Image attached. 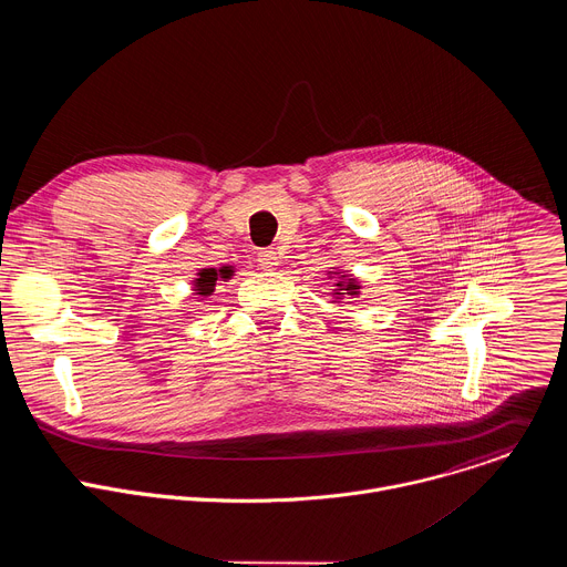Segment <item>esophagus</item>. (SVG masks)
I'll use <instances>...</instances> for the list:
<instances>
[{"label":"esophagus","instance_id":"34e87169","mask_svg":"<svg viewBox=\"0 0 567 567\" xmlns=\"http://www.w3.org/2000/svg\"><path fill=\"white\" fill-rule=\"evenodd\" d=\"M258 262H260V267H265V269H276V267L280 265V258H278L276 251H260V254H258Z\"/></svg>","mask_w":567,"mask_h":567}]
</instances>
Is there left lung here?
<instances>
[{"label":"left lung","mask_w":567,"mask_h":567,"mask_svg":"<svg viewBox=\"0 0 567 567\" xmlns=\"http://www.w3.org/2000/svg\"><path fill=\"white\" fill-rule=\"evenodd\" d=\"M328 280H332V296H334L332 302H341L343 298H359V293H361V282L352 274H348L339 267L337 269L332 267L328 271Z\"/></svg>","instance_id":"8db88e82"}]
</instances>
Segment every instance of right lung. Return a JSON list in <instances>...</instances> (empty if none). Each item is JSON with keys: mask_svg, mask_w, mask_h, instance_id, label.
Listing matches in <instances>:
<instances>
[{"mask_svg": "<svg viewBox=\"0 0 567 567\" xmlns=\"http://www.w3.org/2000/svg\"><path fill=\"white\" fill-rule=\"evenodd\" d=\"M235 276V269L233 267H219V269H199L197 271V278L193 280V291L197 293V296H202V298H208V296H213V291H215V285H217V280H230Z\"/></svg>", "mask_w": 567, "mask_h": 567, "instance_id": "obj_1", "label": "right lung"}]
</instances>
